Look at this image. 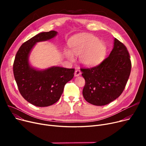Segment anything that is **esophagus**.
I'll list each match as a JSON object with an SVG mask.
<instances>
[{"mask_svg":"<svg viewBox=\"0 0 146 146\" xmlns=\"http://www.w3.org/2000/svg\"><path fill=\"white\" fill-rule=\"evenodd\" d=\"M81 74V72L79 70V69H77V70H76L74 72V76H79L80 74Z\"/></svg>","mask_w":146,"mask_h":146,"instance_id":"1","label":"esophagus"}]
</instances>
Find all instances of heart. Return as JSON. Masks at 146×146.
<instances>
[{"label": "heart", "instance_id": "b5f03b06", "mask_svg": "<svg viewBox=\"0 0 146 146\" xmlns=\"http://www.w3.org/2000/svg\"><path fill=\"white\" fill-rule=\"evenodd\" d=\"M69 47L73 54L80 56L82 63L89 67L101 63L106 52V46L104 42L95 36L88 34H79L72 37ZM65 54L68 59L73 60L70 52L66 51Z\"/></svg>", "mask_w": 146, "mask_h": 146}]
</instances>
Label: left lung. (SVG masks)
Masks as SVG:
<instances>
[{
	"label": "left lung",
	"mask_w": 146,
	"mask_h": 146,
	"mask_svg": "<svg viewBox=\"0 0 146 146\" xmlns=\"http://www.w3.org/2000/svg\"><path fill=\"white\" fill-rule=\"evenodd\" d=\"M131 69V62L127 47L115 38L109 56L95 67L80 68L85 80L82 92L84 98L96 106L112 102L124 91Z\"/></svg>",
	"instance_id": "obj_1"
}]
</instances>
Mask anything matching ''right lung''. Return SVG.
<instances>
[{
    "label": "right lung",
    "instance_id": "right-lung-1",
    "mask_svg": "<svg viewBox=\"0 0 146 146\" xmlns=\"http://www.w3.org/2000/svg\"><path fill=\"white\" fill-rule=\"evenodd\" d=\"M57 34L55 31H51L36 35L22 44L15 58L13 70L19 92L26 101L36 106H48L57 102L65 85L74 76V68L53 66L38 70L28 63L29 53L34 45L49 40Z\"/></svg>",
    "mask_w": 146,
    "mask_h": 146
}]
</instances>
